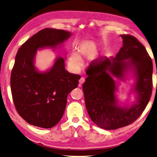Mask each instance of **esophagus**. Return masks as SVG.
I'll return each instance as SVG.
<instances>
[{"label":"esophagus","mask_w":157,"mask_h":157,"mask_svg":"<svg viewBox=\"0 0 157 157\" xmlns=\"http://www.w3.org/2000/svg\"><path fill=\"white\" fill-rule=\"evenodd\" d=\"M85 78H81L80 79H79V86H81V85H82L84 82H85Z\"/></svg>","instance_id":"34e87169"}]
</instances>
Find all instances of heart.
I'll return each mask as SVG.
<instances>
[{
  "label": "heart",
  "mask_w": 157,
  "mask_h": 157,
  "mask_svg": "<svg viewBox=\"0 0 157 157\" xmlns=\"http://www.w3.org/2000/svg\"><path fill=\"white\" fill-rule=\"evenodd\" d=\"M92 48L90 47V46H86L84 48L81 49L80 53L78 55V54L76 52H72L69 58V64L71 66V68H72L73 69L76 70L78 69V68L81 66V55H82L83 54L85 53L87 51H92Z\"/></svg>",
  "instance_id": "1"
}]
</instances>
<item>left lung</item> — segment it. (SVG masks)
<instances>
[{"instance_id": "1", "label": "left lung", "mask_w": 157, "mask_h": 157, "mask_svg": "<svg viewBox=\"0 0 157 157\" xmlns=\"http://www.w3.org/2000/svg\"><path fill=\"white\" fill-rule=\"evenodd\" d=\"M120 36L122 47L117 55L94 60L83 85L88 113L94 123L105 129H116L137 120L150 99L153 88L152 60L144 46L132 35ZM128 75L134 78L131 92L135 100L121 105L117 98V80L125 81Z\"/></svg>"}]
</instances>
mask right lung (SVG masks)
<instances>
[{"label":"right lung","instance_id":"obj_1","mask_svg":"<svg viewBox=\"0 0 157 157\" xmlns=\"http://www.w3.org/2000/svg\"><path fill=\"white\" fill-rule=\"evenodd\" d=\"M71 36L69 31L45 28L17 52L11 74L12 97L18 114L31 125L42 128L56 125L63 117L68 94L78 85L80 76L65 70L62 56L44 72L35 66L37 51L61 49Z\"/></svg>","mask_w":157,"mask_h":157}]
</instances>
